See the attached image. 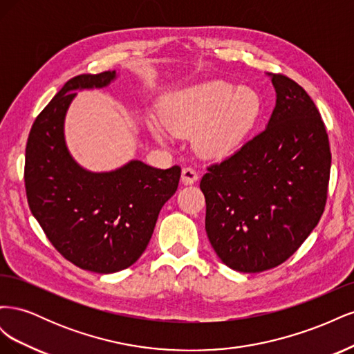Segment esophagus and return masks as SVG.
<instances>
[{"label":"esophagus","instance_id":"esophagus-1","mask_svg":"<svg viewBox=\"0 0 354 354\" xmlns=\"http://www.w3.org/2000/svg\"><path fill=\"white\" fill-rule=\"evenodd\" d=\"M198 178H199V176L194 168L186 167V168H183V171H181V183L183 185H194V183H196Z\"/></svg>","mask_w":354,"mask_h":354}]
</instances>
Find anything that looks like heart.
<instances>
[{"mask_svg": "<svg viewBox=\"0 0 354 354\" xmlns=\"http://www.w3.org/2000/svg\"><path fill=\"white\" fill-rule=\"evenodd\" d=\"M259 113L260 99L252 90L212 80L171 94L160 116L149 118L147 128L159 142L171 134L195 136L196 152L217 159L238 151Z\"/></svg>", "mask_w": 354, "mask_h": 354, "instance_id": "1", "label": "heart"}]
</instances>
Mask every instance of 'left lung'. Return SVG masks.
I'll use <instances>...</instances> for the list:
<instances>
[{
	"instance_id": "8db88e82",
	"label": "left lung",
	"mask_w": 354,
	"mask_h": 354,
	"mask_svg": "<svg viewBox=\"0 0 354 354\" xmlns=\"http://www.w3.org/2000/svg\"><path fill=\"white\" fill-rule=\"evenodd\" d=\"M276 106L264 130L201 180L205 230L230 269L259 273L291 257L322 217L330 171L325 124L303 87L267 73Z\"/></svg>"
}]
</instances>
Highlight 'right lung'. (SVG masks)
I'll return each instance as SVG.
<instances>
[{"mask_svg": "<svg viewBox=\"0 0 354 354\" xmlns=\"http://www.w3.org/2000/svg\"><path fill=\"white\" fill-rule=\"evenodd\" d=\"M115 78L108 71L69 80L37 116L25 158L28 203L48 241L80 269L103 274L140 259L181 176L178 165L159 169L136 159L91 173L72 158L63 128L75 90L108 87Z\"/></svg>", "mask_w": 354, "mask_h": 354, "instance_id": "right-lung-1", "label": "right lung"}]
</instances>
